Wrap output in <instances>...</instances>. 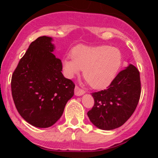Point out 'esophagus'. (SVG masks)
Wrapping results in <instances>:
<instances>
[{"label": "esophagus", "instance_id": "esophagus-1", "mask_svg": "<svg viewBox=\"0 0 158 158\" xmlns=\"http://www.w3.org/2000/svg\"><path fill=\"white\" fill-rule=\"evenodd\" d=\"M85 94V91L83 90H82L81 88H80L78 86H75V95L77 96H81L82 95Z\"/></svg>", "mask_w": 158, "mask_h": 158}]
</instances>
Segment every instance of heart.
I'll return each mask as SVG.
<instances>
[{
    "instance_id": "b5f03b06",
    "label": "heart",
    "mask_w": 158,
    "mask_h": 158,
    "mask_svg": "<svg viewBox=\"0 0 158 158\" xmlns=\"http://www.w3.org/2000/svg\"><path fill=\"white\" fill-rule=\"evenodd\" d=\"M70 58L62 61L65 74L72 78L83 70V77L94 89L109 86L122 66V53L116 47L79 45L71 51Z\"/></svg>"
}]
</instances>
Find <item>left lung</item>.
I'll use <instances>...</instances> for the list:
<instances>
[{
  "mask_svg": "<svg viewBox=\"0 0 158 158\" xmlns=\"http://www.w3.org/2000/svg\"><path fill=\"white\" fill-rule=\"evenodd\" d=\"M141 94L139 72L129 64L118 73L106 89L92 93L94 106L88 112L98 129L112 130L122 126L132 115Z\"/></svg>",
  "mask_w": 158,
  "mask_h": 158,
  "instance_id": "1",
  "label": "left lung"
}]
</instances>
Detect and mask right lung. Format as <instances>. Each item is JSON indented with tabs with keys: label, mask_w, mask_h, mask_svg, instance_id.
<instances>
[{
	"label": "right lung",
	"mask_w": 158,
	"mask_h": 158,
	"mask_svg": "<svg viewBox=\"0 0 158 158\" xmlns=\"http://www.w3.org/2000/svg\"><path fill=\"white\" fill-rule=\"evenodd\" d=\"M52 41L43 36L32 42L11 78L17 111L26 122L39 128L55 124L74 95L75 84L62 75V62L52 54Z\"/></svg>",
	"instance_id": "obj_1"
}]
</instances>
